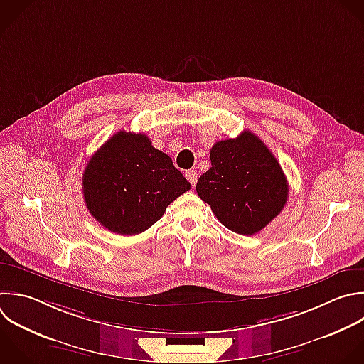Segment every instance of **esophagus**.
Returning a JSON list of instances; mask_svg holds the SVG:
<instances>
[{
	"label": "esophagus",
	"instance_id": "1",
	"mask_svg": "<svg viewBox=\"0 0 364 364\" xmlns=\"http://www.w3.org/2000/svg\"><path fill=\"white\" fill-rule=\"evenodd\" d=\"M185 176H186V179L191 182V185H192V186H195V185H196V181H198V172H196V171L189 169V171H186V172H185Z\"/></svg>",
	"mask_w": 364,
	"mask_h": 364
}]
</instances>
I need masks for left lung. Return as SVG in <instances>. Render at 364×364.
I'll return each mask as SVG.
<instances>
[{
  "mask_svg": "<svg viewBox=\"0 0 364 364\" xmlns=\"http://www.w3.org/2000/svg\"><path fill=\"white\" fill-rule=\"evenodd\" d=\"M210 162L198 179L196 192L232 232L255 235L284 208L287 179L269 148L250 131L216 142Z\"/></svg>",
  "mask_w": 364,
  "mask_h": 364,
  "instance_id": "8db88e82",
  "label": "left lung"
}]
</instances>
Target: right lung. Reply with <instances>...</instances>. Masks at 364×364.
<instances>
[{
  "label": "right lung",
  "mask_w": 364,
  "mask_h": 364,
  "mask_svg": "<svg viewBox=\"0 0 364 364\" xmlns=\"http://www.w3.org/2000/svg\"><path fill=\"white\" fill-rule=\"evenodd\" d=\"M191 189L172 159L144 134L119 131L90 159L82 192L90 213L108 230L132 236L158 222Z\"/></svg>",
  "instance_id": "add662e5"
}]
</instances>
